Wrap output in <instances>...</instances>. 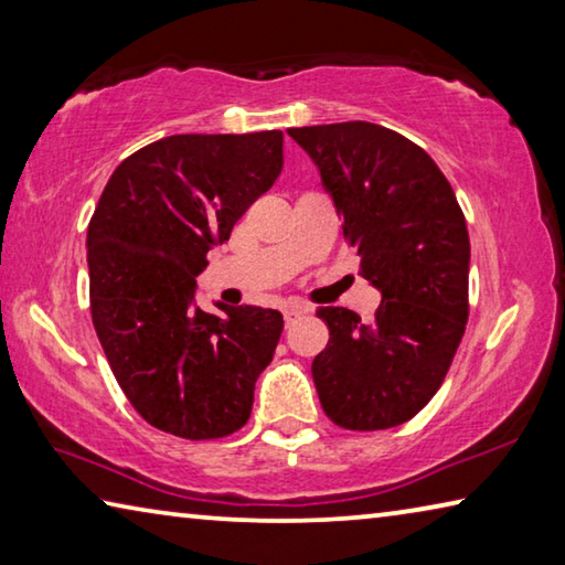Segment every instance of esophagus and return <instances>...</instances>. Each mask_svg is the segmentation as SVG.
<instances>
[{"mask_svg": "<svg viewBox=\"0 0 565 565\" xmlns=\"http://www.w3.org/2000/svg\"><path fill=\"white\" fill-rule=\"evenodd\" d=\"M306 311H309V309H306V306H301V303H286V306H284V321H286V327H291V323L299 321Z\"/></svg>", "mask_w": 565, "mask_h": 565, "instance_id": "34e87169", "label": "esophagus"}]
</instances>
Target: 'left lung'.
<instances>
[{
	"label": "left lung",
	"instance_id": "left-lung-1",
	"mask_svg": "<svg viewBox=\"0 0 565 565\" xmlns=\"http://www.w3.org/2000/svg\"><path fill=\"white\" fill-rule=\"evenodd\" d=\"M311 157L381 291L376 317L319 311L329 343L311 363L319 401L349 431L406 424L441 388L468 319L471 244L461 206L436 161L371 121L289 129Z\"/></svg>",
	"mask_w": 565,
	"mask_h": 565
}]
</instances>
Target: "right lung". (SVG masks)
I'll return each instance as SVG.
<instances>
[{
    "label": "right lung",
    "instance_id": "1",
    "mask_svg": "<svg viewBox=\"0 0 565 565\" xmlns=\"http://www.w3.org/2000/svg\"><path fill=\"white\" fill-rule=\"evenodd\" d=\"M284 167V134H174L114 169L87 232L92 321L139 416L189 441L242 428L284 331L279 311L196 306L206 252Z\"/></svg>",
    "mask_w": 565,
    "mask_h": 565
}]
</instances>
